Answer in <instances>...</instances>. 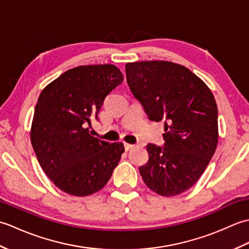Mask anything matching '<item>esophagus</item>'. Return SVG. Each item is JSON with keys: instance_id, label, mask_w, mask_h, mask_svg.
Returning <instances> with one entry per match:
<instances>
[{"instance_id": "1", "label": "esophagus", "mask_w": 249, "mask_h": 249, "mask_svg": "<svg viewBox=\"0 0 249 249\" xmlns=\"http://www.w3.org/2000/svg\"><path fill=\"white\" fill-rule=\"evenodd\" d=\"M124 147H125L126 151H128V150H130V149H133L134 145H133V144H129V143H126V142H125V143H124Z\"/></svg>"}]
</instances>
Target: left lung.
I'll use <instances>...</instances> for the list:
<instances>
[{
    "mask_svg": "<svg viewBox=\"0 0 249 249\" xmlns=\"http://www.w3.org/2000/svg\"><path fill=\"white\" fill-rule=\"evenodd\" d=\"M126 79L151 121L165 122V143L147 144L139 168L145 185L165 197L186 192L202 176L218 142V111L211 89L172 62L127 63Z\"/></svg>",
    "mask_w": 249,
    "mask_h": 249,
    "instance_id": "left-lung-1",
    "label": "left lung"
}]
</instances>
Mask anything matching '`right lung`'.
Wrapping results in <instances>:
<instances>
[{"instance_id": "right-lung-1", "label": "right lung", "mask_w": 249, "mask_h": 249, "mask_svg": "<svg viewBox=\"0 0 249 249\" xmlns=\"http://www.w3.org/2000/svg\"><path fill=\"white\" fill-rule=\"evenodd\" d=\"M111 64L78 66L65 71L40 93L31 142L40 167L56 187L84 197L102 189L118 166L124 145L89 135L106 96L123 82Z\"/></svg>"}]
</instances>
